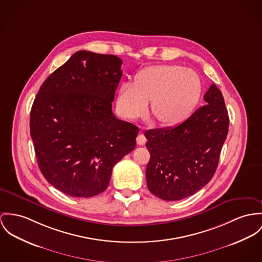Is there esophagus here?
Returning a JSON list of instances; mask_svg holds the SVG:
<instances>
[{
    "mask_svg": "<svg viewBox=\"0 0 262 262\" xmlns=\"http://www.w3.org/2000/svg\"><path fill=\"white\" fill-rule=\"evenodd\" d=\"M137 142H138V144H140V145H143V144L146 142V138L144 137V135H143L142 133H140L139 136L137 137Z\"/></svg>",
    "mask_w": 262,
    "mask_h": 262,
    "instance_id": "1",
    "label": "esophagus"
}]
</instances>
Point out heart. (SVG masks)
I'll use <instances>...</instances> for the list:
<instances>
[{"label": "heart", "instance_id": "obj_1", "mask_svg": "<svg viewBox=\"0 0 262 262\" xmlns=\"http://www.w3.org/2000/svg\"><path fill=\"white\" fill-rule=\"evenodd\" d=\"M202 93V80L190 69L177 64L154 66L141 70L135 82H123L118 104L128 119L142 117L151 100V114L164 125L187 119L196 107Z\"/></svg>", "mask_w": 262, "mask_h": 262}]
</instances>
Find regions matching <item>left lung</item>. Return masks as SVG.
<instances>
[{
    "label": "left lung",
    "mask_w": 262,
    "mask_h": 262,
    "mask_svg": "<svg viewBox=\"0 0 262 262\" xmlns=\"http://www.w3.org/2000/svg\"><path fill=\"white\" fill-rule=\"evenodd\" d=\"M198 108L173 127L148 129L145 146L150 160L145 170L149 191L163 201H181L212 179L228 134V113L219 88L212 83Z\"/></svg>",
    "instance_id": "1"
}]
</instances>
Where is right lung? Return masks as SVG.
<instances>
[{"label": "right lung", "instance_id": "1", "mask_svg": "<svg viewBox=\"0 0 262 262\" xmlns=\"http://www.w3.org/2000/svg\"><path fill=\"white\" fill-rule=\"evenodd\" d=\"M121 63L114 55L79 51L43 81L32 105L40 172L70 196L104 191L113 167L136 147L139 127L112 111Z\"/></svg>", "mask_w": 262, "mask_h": 262}]
</instances>
